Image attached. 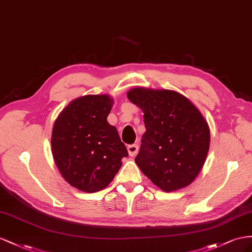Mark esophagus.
<instances>
[{"mask_svg":"<svg viewBox=\"0 0 252 252\" xmlns=\"http://www.w3.org/2000/svg\"><path fill=\"white\" fill-rule=\"evenodd\" d=\"M127 152L130 156H135L138 152V146L137 145H130L127 147Z\"/></svg>","mask_w":252,"mask_h":252,"instance_id":"34e87169","label":"esophagus"}]
</instances>
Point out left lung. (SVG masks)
<instances>
[{
  "label": "left lung",
  "instance_id": "8db88e82",
  "mask_svg": "<svg viewBox=\"0 0 252 252\" xmlns=\"http://www.w3.org/2000/svg\"><path fill=\"white\" fill-rule=\"evenodd\" d=\"M130 101L143 112L146 133L135 162L166 192L189 186L202 170L210 146L206 119L188 98L170 90L135 88Z\"/></svg>",
  "mask_w": 252,
  "mask_h": 252
}]
</instances>
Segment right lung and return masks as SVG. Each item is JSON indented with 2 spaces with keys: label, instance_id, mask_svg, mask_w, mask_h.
Instances as JSON below:
<instances>
[{
  "label": "right lung",
  "instance_id": "add662e5",
  "mask_svg": "<svg viewBox=\"0 0 252 252\" xmlns=\"http://www.w3.org/2000/svg\"><path fill=\"white\" fill-rule=\"evenodd\" d=\"M113 98L109 95L79 97L56 119L52 152L63 178L75 188L94 193L113 181L127 150L116 127L107 122Z\"/></svg>",
  "mask_w": 252,
  "mask_h": 252
}]
</instances>
